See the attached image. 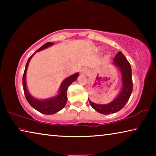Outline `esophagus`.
Returning a JSON list of instances; mask_svg holds the SVG:
<instances>
[{"label":"esophagus","instance_id":"34e87169","mask_svg":"<svg viewBox=\"0 0 156 156\" xmlns=\"http://www.w3.org/2000/svg\"><path fill=\"white\" fill-rule=\"evenodd\" d=\"M80 72H81V74H83L84 76H87L89 73V71L87 68L82 69Z\"/></svg>","mask_w":156,"mask_h":156}]
</instances>
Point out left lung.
Masks as SVG:
<instances>
[{
    "label": "left lung",
    "instance_id": "8db88e82",
    "mask_svg": "<svg viewBox=\"0 0 156 156\" xmlns=\"http://www.w3.org/2000/svg\"><path fill=\"white\" fill-rule=\"evenodd\" d=\"M113 64L118 68L121 73L122 88L120 94L113 101L106 105L96 104L89 99L91 106L96 112L105 115L115 113L122 109L127 102L133 91L131 65L122 52L117 53L113 59Z\"/></svg>",
    "mask_w": 156,
    "mask_h": 156
}]
</instances>
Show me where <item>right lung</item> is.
Wrapping results in <instances>:
<instances>
[{
	"mask_svg": "<svg viewBox=\"0 0 156 156\" xmlns=\"http://www.w3.org/2000/svg\"><path fill=\"white\" fill-rule=\"evenodd\" d=\"M53 44H54L53 43H49H49H47L44 44V45L42 46L41 48H39L37 50L36 52L40 51L41 50L47 49V47L52 46ZM36 52L34 53V54L30 57V58L28 59L27 64H26L25 66L24 74H23V86L25 96L26 99L27 100V102L30 103L31 106L34 109L38 111V112L45 115L54 114V113L58 112L59 111H60L65 107L67 101V89L69 87L70 84L77 79L79 73H76L74 74L69 76L68 78H65V80L62 81L61 84H60L58 90V94L56 96L44 100H38L37 98H34L30 93H29V91L27 90V84H26V73H27V70L30 60L31 59V58H32L34 55L36 54Z\"/></svg>",
	"mask_w": 156,
	"mask_h": 156,
	"instance_id": "add662e5",
	"label": "right lung"
}]
</instances>
